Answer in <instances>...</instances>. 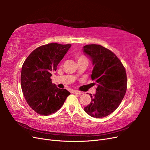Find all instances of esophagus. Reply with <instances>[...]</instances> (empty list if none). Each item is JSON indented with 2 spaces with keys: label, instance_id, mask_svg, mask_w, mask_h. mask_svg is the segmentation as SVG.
<instances>
[{
  "label": "esophagus",
  "instance_id": "34e87169",
  "mask_svg": "<svg viewBox=\"0 0 150 150\" xmlns=\"http://www.w3.org/2000/svg\"><path fill=\"white\" fill-rule=\"evenodd\" d=\"M73 93H74V94H83V92H81V91H77V90H74V91H73Z\"/></svg>",
  "mask_w": 150,
  "mask_h": 150
}]
</instances>
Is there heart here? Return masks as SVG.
Instances as JSON below:
<instances>
[{"instance_id": "obj_1", "label": "heart", "mask_w": 150, "mask_h": 150, "mask_svg": "<svg viewBox=\"0 0 150 150\" xmlns=\"http://www.w3.org/2000/svg\"><path fill=\"white\" fill-rule=\"evenodd\" d=\"M86 59L84 56H79L78 58V60L79 61V60H82V59Z\"/></svg>"}]
</instances>
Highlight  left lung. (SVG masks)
Wrapping results in <instances>:
<instances>
[{
    "mask_svg": "<svg viewBox=\"0 0 150 150\" xmlns=\"http://www.w3.org/2000/svg\"><path fill=\"white\" fill-rule=\"evenodd\" d=\"M83 49L92 61L91 79L98 86L96 94H89L91 101L84 110L91 116L101 118L115 111L123 99L127 89L126 70L114 53L100 45H86Z\"/></svg>",
    "mask_w": 150,
    "mask_h": 150,
    "instance_id": "8db88e82",
    "label": "left lung"
}]
</instances>
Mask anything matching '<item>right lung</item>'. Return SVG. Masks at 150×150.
Segmentation results:
<instances>
[{
  "label": "right lung",
  "mask_w": 150,
  "mask_h": 150,
  "mask_svg": "<svg viewBox=\"0 0 150 150\" xmlns=\"http://www.w3.org/2000/svg\"><path fill=\"white\" fill-rule=\"evenodd\" d=\"M71 46L57 43L43 45L34 50L22 65V93L29 106L39 115L56 112L70 94L66 89L52 84L51 77Z\"/></svg>",
  "instance_id": "obj_1"
}]
</instances>
